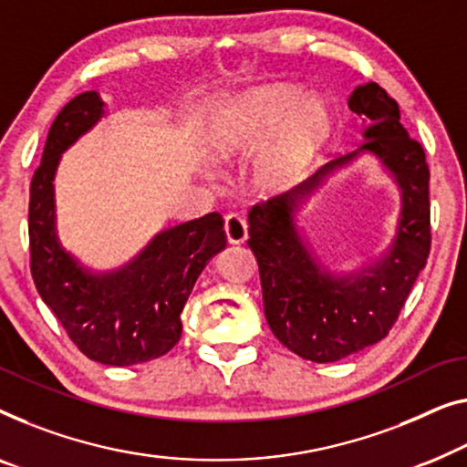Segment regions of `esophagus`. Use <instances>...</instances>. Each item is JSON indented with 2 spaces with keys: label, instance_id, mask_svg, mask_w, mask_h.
I'll list each match as a JSON object with an SVG mask.
<instances>
[{
  "label": "esophagus",
  "instance_id": "obj_1",
  "mask_svg": "<svg viewBox=\"0 0 467 467\" xmlns=\"http://www.w3.org/2000/svg\"><path fill=\"white\" fill-rule=\"evenodd\" d=\"M225 234L229 244H242L248 238V223L238 213L225 214Z\"/></svg>",
  "mask_w": 467,
  "mask_h": 467
}]
</instances>
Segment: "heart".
<instances>
[{
    "label": "heart",
    "instance_id": "1",
    "mask_svg": "<svg viewBox=\"0 0 467 467\" xmlns=\"http://www.w3.org/2000/svg\"><path fill=\"white\" fill-rule=\"evenodd\" d=\"M280 128L274 166L288 168L306 158L327 128V107L314 94L293 86H275L254 94L235 113L234 132L240 140H259Z\"/></svg>",
    "mask_w": 467,
    "mask_h": 467
}]
</instances>
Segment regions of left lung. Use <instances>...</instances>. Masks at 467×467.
Returning <instances> with one entry per match:
<instances>
[{
	"label": "left lung",
	"instance_id": "8db88e82",
	"mask_svg": "<svg viewBox=\"0 0 467 467\" xmlns=\"http://www.w3.org/2000/svg\"><path fill=\"white\" fill-rule=\"evenodd\" d=\"M348 105L368 119L360 151L375 153L402 189V219L388 256L335 280L317 272L290 219L296 202L356 153L328 161L301 185L256 202L248 213V246L259 263L269 328L282 346L320 364L375 346L389 333L431 246L430 168L421 143L400 124L398 103L368 82L351 92Z\"/></svg>",
	"mask_w": 467,
	"mask_h": 467
}]
</instances>
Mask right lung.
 <instances>
[{
  "mask_svg": "<svg viewBox=\"0 0 467 467\" xmlns=\"http://www.w3.org/2000/svg\"><path fill=\"white\" fill-rule=\"evenodd\" d=\"M103 116L97 92H82L52 121L29 187L31 275L46 306L94 362L132 367L164 356L181 339V312L202 269L227 244L223 217L208 213L166 229L124 269L88 274L54 235L52 179L58 158Z\"/></svg>",
  "mask_w": 467,
  "mask_h": 467,
  "instance_id": "add662e5",
  "label": "right lung"
}]
</instances>
